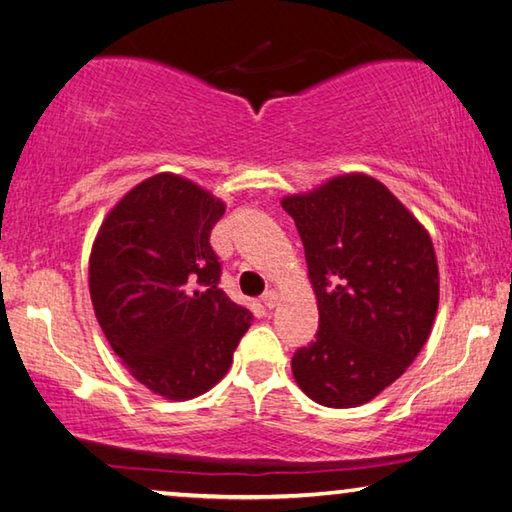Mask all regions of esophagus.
<instances>
[{
  "label": "esophagus",
  "mask_w": 512,
  "mask_h": 512,
  "mask_svg": "<svg viewBox=\"0 0 512 512\" xmlns=\"http://www.w3.org/2000/svg\"><path fill=\"white\" fill-rule=\"evenodd\" d=\"M277 300H280V296H277V291L268 289V291L264 293V296H262V305L268 307V309H273V307L277 305Z\"/></svg>",
  "instance_id": "1"
}]
</instances>
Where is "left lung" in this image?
Here are the masks:
<instances>
[{
    "mask_svg": "<svg viewBox=\"0 0 512 512\" xmlns=\"http://www.w3.org/2000/svg\"><path fill=\"white\" fill-rule=\"evenodd\" d=\"M305 246L318 300L316 341L291 370L311 400L352 409L404 375L438 311L436 250L424 225L391 189L343 173L282 198Z\"/></svg>",
    "mask_w": 512,
    "mask_h": 512,
    "instance_id": "obj_1",
    "label": "left lung"
}]
</instances>
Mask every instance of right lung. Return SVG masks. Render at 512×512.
Segmentation results:
<instances>
[{
	"label": "right lung",
	"mask_w": 512,
	"mask_h": 512,
	"mask_svg": "<svg viewBox=\"0 0 512 512\" xmlns=\"http://www.w3.org/2000/svg\"><path fill=\"white\" fill-rule=\"evenodd\" d=\"M221 198L178 173L142 180L106 214L90 253V298L110 348L164 400L210 391L253 314L219 289L210 232Z\"/></svg>",
	"instance_id": "add662e5"
}]
</instances>
